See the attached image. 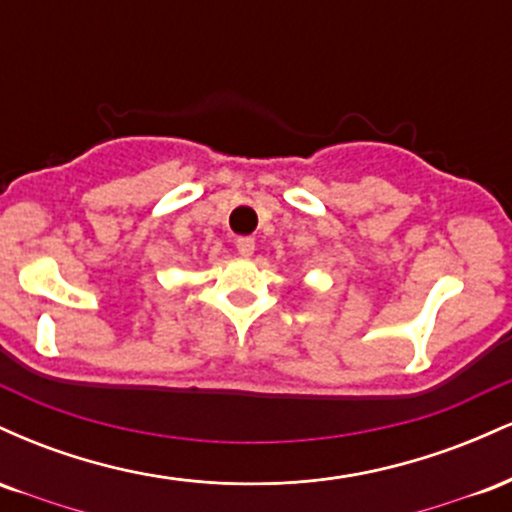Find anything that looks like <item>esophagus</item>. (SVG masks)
<instances>
[{
    "label": "esophagus",
    "instance_id": "1",
    "mask_svg": "<svg viewBox=\"0 0 512 512\" xmlns=\"http://www.w3.org/2000/svg\"><path fill=\"white\" fill-rule=\"evenodd\" d=\"M236 248H238V255L250 257L252 252H255V238H250V236L238 238V240H236Z\"/></svg>",
    "mask_w": 512,
    "mask_h": 512
}]
</instances>
